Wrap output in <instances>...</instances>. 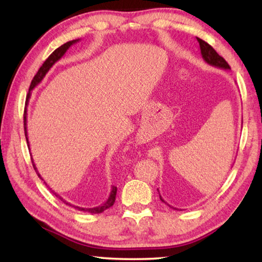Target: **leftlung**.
Returning a JSON list of instances; mask_svg holds the SVG:
<instances>
[{
	"mask_svg": "<svg viewBox=\"0 0 262 262\" xmlns=\"http://www.w3.org/2000/svg\"><path fill=\"white\" fill-rule=\"evenodd\" d=\"M196 39H198V41H199V45H200L202 59L205 60L208 64L212 66V67L225 69V70H229L230 69V66L228 64V62L225 61L221 55L217 54V52L209 45V43H207L206 41H203L202 39H200V38H196ZM159 198H161V200L164 203H166L168 207H171L167 202H165V201L163 200V198L161 196V194H159ZM171 208H173V207H171ZM173 209H177V208H173Z\"/></svg>",
	"mask_w": 262,
	"mask_h": 262,
	"instance_id": "left-lung-1",
	"label": "left lung"
}]
</instances>
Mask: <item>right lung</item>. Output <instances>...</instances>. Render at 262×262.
Returning <instances> with one entry per match:
<instances>
[{"mask_svg": "<svg viewBox=\"0 0 262 262\" xmlns=\"http://www.w3.org/2000/svg\"><path fill=\"white\" fill-rule=\"evenodd\" d=\"M79 41V39H76V40H72V41H68V42H66V43H63V45L62 46H60L59 48H56V50L52 53V54L47 57V60L43 62L42 63V66L40 68H39V70H38V73L35 74V76L33 77V79H32V82H31V85H30V89H29V94H28V96H26V103H25V105L28 106L29 105V100H30V97H31V91L33 90V89L38 85L39 83H40L42 79H43V77L46 76V74L50 72V69L53 67V66H54L57 61H59L62 56H63L64 54H66V52H67L69 48H70V46H73L74 43H76V42H78ZM26 115H28V110H26V107H25V111H24V132H25V137H26V142H28V147H30V144H29V139H28V129H26ZM32 164H33V167H34V170H35V172H37V174L39 176V178L40 179H42L41 178V176L39 174V172H38V170H37V167H35V164H34V162L32 161ZM43 180V179H42ZM43 183H45V181H43ZM46 184V183H45ZM47 185V184H46ZM53 192V194H55V196H57L60 199V200L63 202V203H66V205L67 206H70V207H74L75 209H78V210H81V211H88V212H90V214H100V212H103V211H105L106 209H108V208H111L112 207L113 205H114V202H115V195H117V187H112V189H111V193H110V196H108V199L107 200H106V202L105 203H103V205H100V206H98V207H95V208H82V207H77V206H74V205H72V203H69V202H67L64 200L63 198H61L59 194H56L54 190H52Z\"/></svg>", "mask_w": 262, "mask_h": 262, "instance_id": "1", "label": "right lung"}]
</instances>
